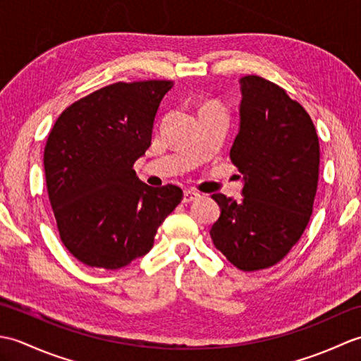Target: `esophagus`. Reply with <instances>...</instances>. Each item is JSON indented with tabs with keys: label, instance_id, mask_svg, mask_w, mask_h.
Masks as SVG:
<instances>
[{
	"label": "esophagus",
	"instance_id": "1",
	"mask_svg": "<svg viewBox=\"0 0 361 361\" xmlns=\"http://www.w3.org/2000/svg\"><path fill=\"white\" fill-rule=\"evenodd\" d=\"M198 197H200V195H198L197 192H194V190H185V192H183V203L194 202V200H197Z\"/></svg>",
	"mask_w": 361,
	"mask_h": 361
}]
</instances>
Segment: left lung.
Returning <instances> with one entry per match:
<instances>
[{"label":"left lung","mask_w":361,"mask_h":361,"mask_svg":"<svg viewBox=\"0 0 361 361\" xmlns=\"http://www.w3.org/2000/svg\"><path fill=\"white\" fill-rule=\"evenodd\" d=\"M240 126L229 152L243 175V198H212L220 217L211 239L234 267L256 271L288 255L307 226L319 173V142L309 113L276 83L240 80Z\"/></svg>","instance_id":"1"}]
</instances>
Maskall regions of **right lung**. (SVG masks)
Returning a JSON list of instances; mask_svg holds the SVG:
<instances>
[{"label": "right lung", "instance_id": "right-lung-1", "mask_svg": "<svg viewBox=\"0 0 361 361\" xmlns=\"http://www.w3.org/2000/svg\"><path fill=\"white\" fill-rule=\"evenodd\" d=\"M171 80L118 82L60 114L44 145V176L60 239L82 264L118 270L152 250L158 226L183 198L152 188L135 161L152 141Z\"/></svg>", "mask_w": 361, "mask_h": 361}]
</instances>
